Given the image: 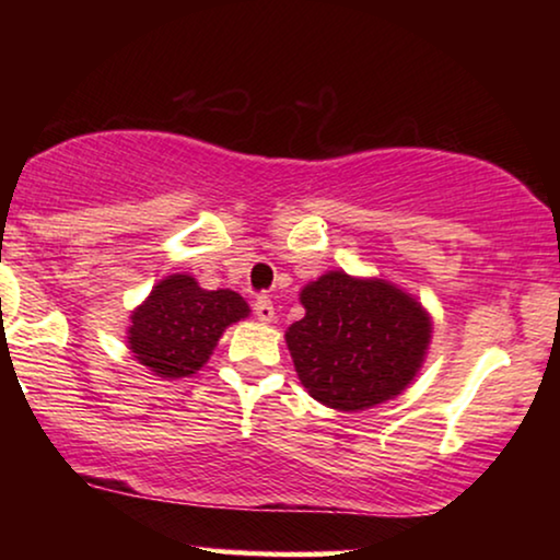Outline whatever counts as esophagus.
Masks as SVG:
<instances>
[{"label":"esophagus","instance_id":"obj_1","mask_svg":"<svg viewBox=\"0 0 560 560\" xmlns=\"http://www.w3.org/2000/svg\"><path fill=\"white\" fill-rule=\"evenodd\" d=\"M255 316L262 320V324H272L275 320V305L270 298H257L255 301Z\"/></svg>","mask_w":560,"mask_h":560}]
</instances>
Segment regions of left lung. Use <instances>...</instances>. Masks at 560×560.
Returning a JSON list of instances; mask_svg holds the SVG:
<instances>
[{
	"label": "left lung",
	"instance_id": "obj_1",
	"mask_svg": "<svg viewBox=\"0 0 560 560\" xmlns=\"http://www.w3.org/2000/svg\"><path fill=\"white\" fill-rule=\"evenodd\" d=\"M305 316L285 343L313 400L359 412L395 400L431 347V313L416 295L382 278L328 270L301 290Z\"/></svg>",
	"mask_w": 560,
	"mask_h": 560
}]
</instances>
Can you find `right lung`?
Instances as JSON below:
<instances>
[{
    "label": "right lung",
    "instance_id": "1",
    "mask_svg": "<svg viewBox=\"0 0 560 560\" xmlns=\"http://www.w3.org/2000/svg\"><path fill=\"white\" fill-rule=\"evenodd\" d=\"M249 316L234 290H206L194 275H167L129 316L127 347L135 362L163 380L196 374L224 331Z\"/></svg>",
    "mask_w": 560,
    "mask_h": 560
}]
</instances>
